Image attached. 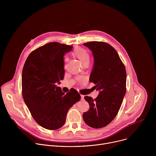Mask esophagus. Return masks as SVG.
Returning a JSON list of instances; mask_svg holds the SVG:
<instances>
[{"instance_id":"34e87169","label":"esophagus","mask_w":156,"mask_h":156,"mask_svg":"<svg viewBox=\"0 0 156 156\" xmlns=\"http://www.w3.org/2000/svg\"><path fill=\"white\" fill-rule=\"evenodd\" d=\"M84 95H81V99H82V100L84 99Z\"/></svg>"}]
</instances>
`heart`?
I'll return each mask as SVG.
<instances>
[{
  "label": "heart",
  "mask_w": 156,
  "mask_h": 156,
  "mask_svg": "<svg viewBox=\"0 0 156 156\" xmlns=\"http://www.w3.org/2000/svg\"><path fill=\"white\" fill-rule=\"evenodd\" d=\"M73 54L79 59L80 62L83 64L89 63L90 60V55L84 48H76L73 51Z\"/></svg>",
  "instance_id": "b5f03b06"
}]
</instances>
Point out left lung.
<instances>
[{
  "label": "left lung",
  "instance_id": "left-lung-1",
  "mask_svg": "<svg viewBox=\"0 0 156 156\" xmlns=\"http://www.w3.org/2000/svg\"><path fill=\"white\" fill-rule=\"evenodd\" d=\"M83 45L93 52L94 66L90 81L99 91L94 99L84 98L90 109L83 113V120L93 128H101L112 122L119 112L126 93V70L117 52L110 44L93 41Z\"/></svg>",
  "mask_w": 156,
  "mask_h": 156
}]
</instances>
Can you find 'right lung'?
Listing matches in <instances>:
<instances>
[{"label":"right lung","instance_id":"1","mask_svg":"<svg viewBox=\"0 0 156 156\" xmlns=\"http://www.w3.org/2000/svg\"><path fill=\"white\" fill-rule=\"evenodd\" d=\"M73 46L48 43L30 53L22 71V95L34 120L55 130L65 123L70 107L80 100L75 89L66 94L56 86L64 76L63 55Z\"/></svg>","mask_w":156,"mask_h":156}]
</instances>
